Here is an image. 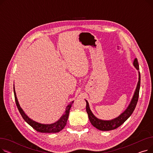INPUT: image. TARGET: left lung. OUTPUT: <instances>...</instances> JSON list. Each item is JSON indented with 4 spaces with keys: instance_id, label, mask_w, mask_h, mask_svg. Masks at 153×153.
Listing matches in <instances>:
<instances>
[{
    "instance_id": "left-lung-1",
    "label": "left lung",
    "mask_w": 153,
    "mask_h": 153,
    "mask_svg": "<svg viewBox=\"0 0 153 153\" xmlns=\"http://www.w3.org/2000/svg\"><path fill=\"white\" fill-rule=\"evenodd\" d=\"M133 64L134 68L138 71V82L137 85H136V89L134 91L133 96L129 104V105L128 106L126 109L123 112V113L120 114L118 117L110 120H103L97 118L92 112L89 105V102L85 100L86 111L88 114V117H89V119L91 124L94 127L97 128L98 130L101 131H110L116 129V128H117L120 126H121L126 120L131 115L134 110L135 109L139 97L141 77L140 72L139 71V64L137 59L135 58L134 59Z\"/></svg>"
}]
</instances>
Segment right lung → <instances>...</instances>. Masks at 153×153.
Masks as SVG:
<instances>
[{
	"mask_svg": "<svg viewBox=\"0 0 153 153\" xmlns=\"http://www.w3.org/2000/svg\"><path fill=\"white\" fill-rule=\"evenodd\" d=\"M13 92L15 95L16 105H17V107L19 109V111L20 113L22 118L28 125H30L32 128H34L36 131L38 132H41V133H58L60 131H61L64 127H65L68 117H69V110L72 106V104L73 103L74 101L71 102L68 104V106L66 108V111L64 112V114L61 116V117L58 120V121H56V122L51 124H43V123H40L34 121V120L31 119L25 114V113L21 108L20 104L19 103L17 95H16L14 84H13Z\"/></svg>",
	"mask_w": 153,
	"mask_h": 153,
	"instance_id": "add662e5",
	"label": "right lung"
}]
</instances>
